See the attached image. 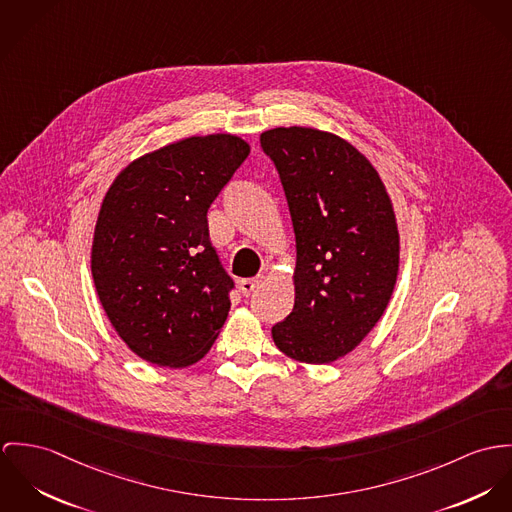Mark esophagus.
I'll list each match as a JSON object with an SVG mask.
<instances>
[{"instance_id":"34e87169","label":"esophagus","mask_w":512,"mask_h":512,"mask_svg":"<svg viewBox=\"0 0 512 512\" xmlns=\"http://www.w3.org/2000/svg\"><path fill=\"white\" fill-rule=\"evenodd\" d=\"M263 283V277H255V279H241L239 281V290L243 296H249L259 284Z\"/></svg>"}]
</instances>
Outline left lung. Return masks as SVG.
I'll return each instance as SVG.
<instances>
[{
  "label": "left lung",
  "instance_id": "left-lung-1",
  "mask_svg": "<svg viewBox=\"0 0 512 512\" xmlns=\"http://www.w3.org/2000/svg\"><path fill=\"white\" fill-rule=\"evenodd\" d=\"M261 147L281 176L296 239L294 308L271 334L300 363H332L375 328L393 296V202L369 159L334 133L275 127Z\"/></svg>",
  "mask_w": 512,
  "mask_h": 512
}]
</instances>
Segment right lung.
I'll return each instance as SVG.
<instances>
[{"instance_id":"obj_1","label":"right lung","mask_w":512,"mask_h":512,"mask_svg":"<svg viewBox=\"0 0 512 512\" xmlns=\"http://www.w3.org/2000/svg\"><path fill=\"white\" fill-rule=\"evenodd\" d=\"M249 151L229 133L186 137L129 163L104 196L94 286L117 336L153 365H194L226 324L233 281L206 214Z\"/></svg>"}]
</instances>
